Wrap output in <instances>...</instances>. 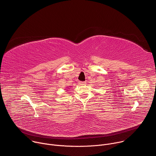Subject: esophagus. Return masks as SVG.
Segmentation results:
<instances>
[{"label":"esophagus","instance_id":"1","mask_svg":"<svg viewBox=\"0 0 156 156\" xmlns=\"http://www.w3.org/2000/svg\"><path fill=\"white\" fill-rule=\"evenodd\" d=\"M78 83L80 85H84V84H85L86 83V81H79Z\"/></svg>","mask_w":156,"mask_h":156}]
</instances>
